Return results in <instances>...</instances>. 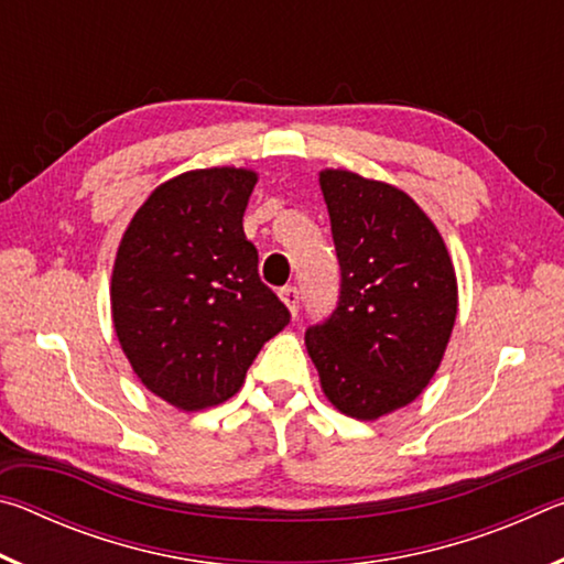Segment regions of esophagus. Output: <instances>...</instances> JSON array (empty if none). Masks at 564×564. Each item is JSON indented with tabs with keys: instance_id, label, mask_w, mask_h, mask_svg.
I'll list each match as a JSON object with an SVG mask.
<instances>
[{
	"instance_id": "obj_1",
	"label": "esophagus",
	"mask_w": 564,
	"mask_h": 564,
	"mask_svg": "<svg viewBox=\"0 0 564 564\" xmlns=\"http://www.w3.org/2000/svg\"><path fill=\"white\" fill-rule=\"evenodd\" d=\"M279 295H281V301L289 305V311H291V316L295 318L299 316V308H301V291L295 289V285H283V289L279 291Z\"/></svg>"
}]
</instances>
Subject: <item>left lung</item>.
Listing matches in <instances>:
<instances>
[{"label": "left lung", "mask_w": 564, "mask_h": 564, "mask_svg": "<svg viewBox=\"0 0 564 564\" xmlns=\"http://www.w3.org/2000/svg\"><path fill=\"white\" fill-rule=\"evenodd\" d=\"M340 265L336 311L305 348L340 413L376 420L420 395L441 366L457 283L441 234L403 191L350 171H321Z\"/></svg>", "instance_id": "1"}]
</instances>
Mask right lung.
<instances>
[{
	"label": "right lung",
	"instance_id": "right-lung-1",
	"mask_svg": "<svg viewBox=\"0 0 564 564\" xmlns=\"http://www.w3.org/2000/svg\"><path fill=\"white\" fill-rule=\"evenodd\" d=\"M246 169L186 171L131 218L111 275L113 328L133 373L181 410L224 403L291 313L243 236Z\"/></svg>",
	"mask_w": 564,
	"mask_h": 564
}]
</instances>
